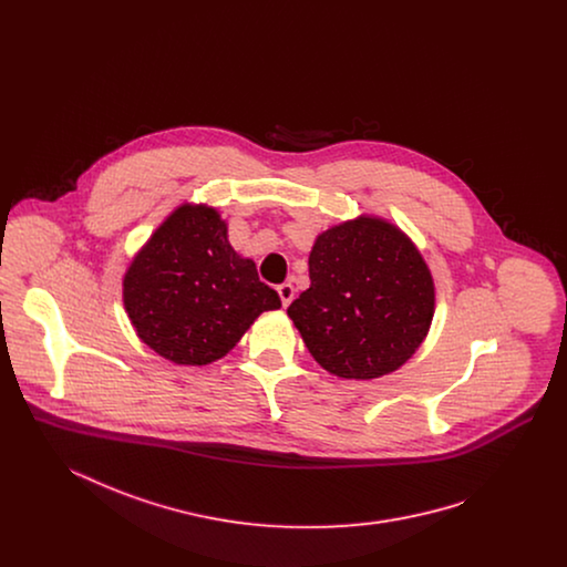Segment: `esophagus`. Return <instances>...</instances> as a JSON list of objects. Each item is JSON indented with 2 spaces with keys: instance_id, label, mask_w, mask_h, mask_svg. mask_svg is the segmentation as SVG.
Returning a JSON list of instances; mask_svg holds the SVG:
<instances>
[{
  "instance_id": "obj_1",
  "label": "esophagus",
  "mask_w": 567,
  "mask_h": 567,
  "mask_svg": "<svg viewBox=\"0 0 567 567\" xmlns=\"http://www.w3.org/2000/svg\"><path fill=\"white\" fill-rule=\"evenodd\" d=\"M276 291H278V296L282 299V306L287 308L291 301H293V297H296V289H293V285L291 282H282V285H278L276 287Z\"/></svg>"
}]
</instances>
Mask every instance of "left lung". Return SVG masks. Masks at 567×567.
<instances>
[{
	"label": "left lung",
	"instance_id": "8db88e82",
	"mask_svg": "<svg viewBox=\"0 0 567 567\" xmlns=\"http://www.w3.org/2000/svg\"><path fill=\"white\" fill-rule=\"evenodd\" d=\"M308 266L310 289L287 315L329 374L386 377L425 342L435 312L432 270L389 218L359 215L331 225L312 244Z\"/></svg>",
	"mask_w": 567,
	"mask_h": 567
}]
</instances>
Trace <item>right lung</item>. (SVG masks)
I'll use <instances>...</instances> for the list:
<instances>
[{
	"instance_id": "1",
	"label": "right lung",
	"mask_w": 567,
	"mask_h": 567,
	"mask_svg": "<svg viewBox=\"0 0 567 567\" xmlns=\"http://www.w3.org/2000/svg\"><path fill=\"white\" fill-rule=\"evenodd\" d=\"M215 206L185 202L163 218L123 276L137 338L176 365H208L231 351L280 297L229 244Z\"/></svg>"
}]
</instances>
